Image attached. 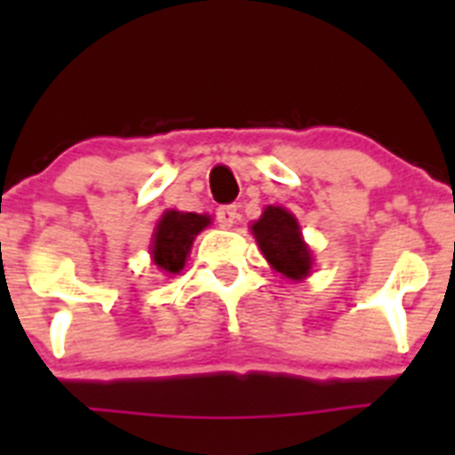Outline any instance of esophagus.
Here are the masks:
<instances>
[{
    "instance_id": "1",
    "label": "esophagus",
    "mask_w": 455,
    "mask_h": 455,
    "mask_svg": "<svg viewBox=\"0 0 455 455\" xmlns=\"http://www.w3.org/2000/svg\"><path fill=\"white\" fill-rule=\"evenodd\" d=\"M239 219V209L236 204H223V207L216 209V220H219L220 228H232Z\"/></svg>"
}]
</instances>
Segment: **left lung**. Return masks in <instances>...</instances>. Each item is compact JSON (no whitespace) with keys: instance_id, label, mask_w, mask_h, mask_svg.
I'll list each match as a JSON object with an SVG mask.
<instances>
[{"instance_id":"obj_1","label":"left lung","mask_w":455,"mask_h":455,"mask_svg":"<svg viewBox=\"0 0 455 455\" xmlns=\"http://www.w3.org/2000/svg\"><path fill=\"white\" fill-rule=\"evenodd\" d=\"M251 230L273 271L283 273L289 280H303L309 275L312 252L291 212L268 204L259 220L251 225Z\"/></svg>"}]
</instances>
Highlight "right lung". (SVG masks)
Here are the masks:
<instances>
[{
  "label": "right lung",
  "mask_w": 455,
  "mask_h": 455,
  "mask_svg": "<svg viewBox=\"0 0 455 455\" xmlns=\"http://www.w3.org/2000/svg\"><path fill=\"white\" fill-rule=\"evenodd\" d=\"M212 223L207 214H193V212H175L168 209L159 219L152 235L150 255L155 267L166 275H178L187 264L191 252L193 239Z\"/></svg>",
  "instance_id": "obj_1"
}]
</instances>
